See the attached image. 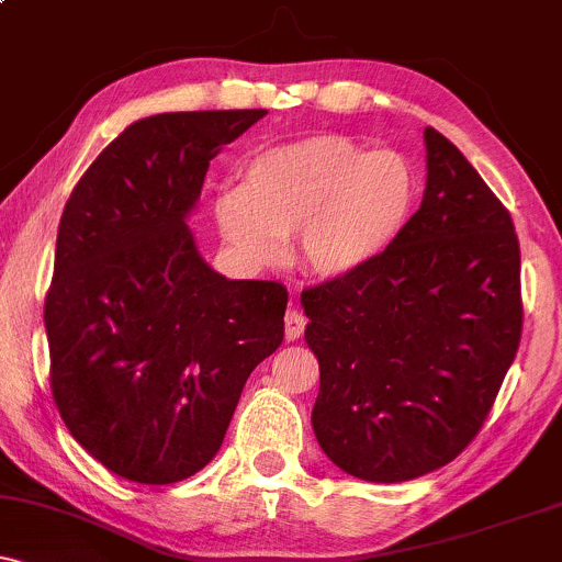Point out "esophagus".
Listing matches in <instances>:
<instances>
[{
  "mask_svg": "<svg viewBox=\"0 0 562 562\" xmlns=\"http://www.w3.org/2000/svg\"><path fill=\"white\" fill-rule=\"evenodd\" d=\"M303 327H306V317H303L299 306H293V303H290L288 312H285V340H299Z\"/></svg>",
  "mask_w": 562,
  "mask_h": 562,
  "instance_id": "1",
  "label": "esophagus"
}]
</instances>
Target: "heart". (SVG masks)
I'll return each instance as SVG.
<instances>
[{
    "label": "heart",
    "instance_id": "1",
    "mask_svg": "<svg viewBox=\"0 0 562 562\" xmlns=\"http://www.w3.org/2000/svg\"><path fill=\"white\" fill-rule=\"evenodd\" d=\"M412 205L415 173L398 153H372L344 134H308L254 153L240 187L211 200V218L248 267L280 261L293 235L303 274L344 282L385 256Z\"/></svg>",
    "mask_w": 562,
    "mask_h": 562
}]
</instances>
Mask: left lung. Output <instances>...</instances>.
Segmentation results:
<instances>
[{
  "instance_id": "obj_1",
  "label": "left lung",
  "mask_w": 562,
  "mask_h": 562,
  "mask_svg": "<svg viewBox=\"0 0 562 562\" xmlns=\"http://www.w3.org/2000/svg\"><path fill=\"white\" fill-rule=\"evenodd\" d=\"M423 139V203L398 240L362 274L301 293L314 436L372 483L420 479L473 441L524 330L513 218L443 134Z\"/></svg>"
}]
</instances>
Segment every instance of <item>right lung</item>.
Returning a JSON list of instances; mask_svg holds the SVG:
<instances>
[{
	"label": "right lung",
	"instance_id": "right-lung-1",
	"mask_svg": "<svg viewBox=\"0 0 562 562\" xmlns=\"http://www.w3.org/2000/svg\"><path fill=\"white\" fill-rule=\"evenodd\" d=\"M263 115L134 121L60 216L49 383L70 436L126 481L160 486L209 465L245 380L282 344L288 290L214 272L187 227L211 160Z\"/></svg>",
	"mask_w": 562,
	"mask_h": 562
}]
</instances>
